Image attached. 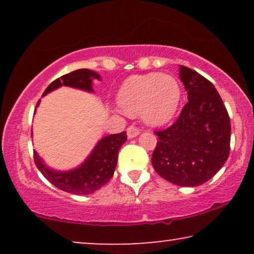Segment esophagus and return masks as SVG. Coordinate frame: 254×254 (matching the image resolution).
Segmentation results:
<instances>
[{
	"label": "esophagus",
	"instance_id": "1",
	"mask_svg": "<svg viewBox=\"0 0 254 254\" xmlns=\"http://www.w3.org/2000/svg\"><path fill=\"white\" fill-rule=\"evenodd\" d=\"M138 134H140V129H138V128L134 127V126H129V127L127 128V136H128V138L136 137Z\"/></svg>",
	"mask_w": 254,
	"mask_h": 254
}]
</instances>
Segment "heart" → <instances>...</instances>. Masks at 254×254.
Returning <instances> with one entry per match:
<instances>
[{"mask_svg":"<svg viewBox=\"0 0 254 254\" xmlns=\"http://www.w3.org/2000/svg\"><path fill=\"white\" fill-rule=\"evenodd\" d=\"M182 97V86L176 77L150 72L128 77L118 91L117 102L125 113H140L148 125L159 127L173 119Z\"/></svg>","mask_w":254,"mask_h":254,"instance_id":"heart-1","label":"heart"}]
</instances>
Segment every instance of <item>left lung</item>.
Instances as JSON below:
<instances>
[{"label":"left lung","instance_id":"obj_1","mask_svg":"<svg viewBox=\"0 0 254 254\" xmlns=\"http://www.w3.org/2000/svg\"><path fill=\"white\" fill-rule=\"evenodd\" d=\"M179 77L189 103L178 120L157 131L151 157L155 171L178 186L202 185L220 171L230 151V119L215 86L185 65Z\"/></svg>","mask_w":254,"mask_h":254}]
</instances>
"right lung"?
Returning a JSON list of instances; mask_svg holds the SVG:
<instances>
[{"instance_id": "right-lung-1", "label": "right lung", "mask_w": 254, "mask_h": 254, "mask_svg": "<svg viewBox=\"0 0 254 254\" xmlns=\"http://www.w3.org/2000/svg\"><path fill=\"white\" fill-rule=\"evenodd\" d=\"M102 79L98 72L90 69H77L61 76L52 82L45 90L44 96L61 86H69L93 93V81ZM40 100L37 104L39 106ZM127 141L126 131L120 134L107 135L97 142L88 157L78 166L70 170H57L48 166L39 154L34 150V162L39 171L51 184L64 192L86 195L98 190L113 177L118 162V154Z\"/></svg>"}]
</instances>
